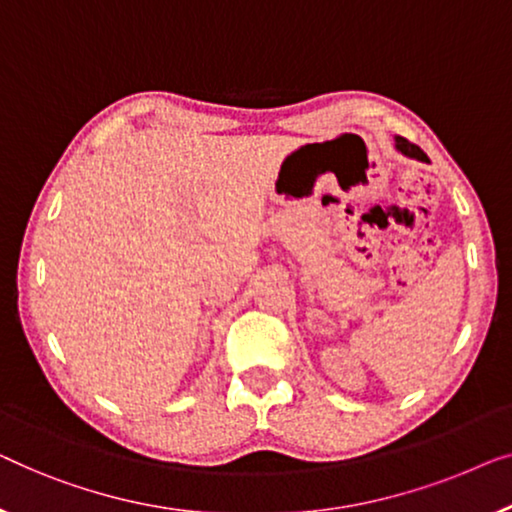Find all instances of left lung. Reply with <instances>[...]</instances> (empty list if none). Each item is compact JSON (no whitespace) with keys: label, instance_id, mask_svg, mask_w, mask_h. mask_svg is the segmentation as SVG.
<instances>
[{"label":"left lung","instance_id":"left-lung-1","mask_svg":"<svg viewBox=\"0 0 512 512\" xmlns=\"http://www.w3.org/2000/svg\"><path fill=\"white\" fill-rule=\"evenodd\" d=\"M394 141H397L399 153H403L406 157H415V160H427V155H424L422 150L415 146V143H410V141L403 139V136H394Z\"/></svg>","mask_w":512,"mask_h":512}]
</instances>
